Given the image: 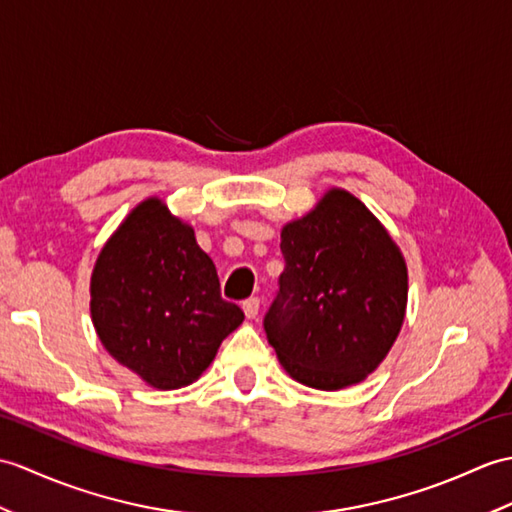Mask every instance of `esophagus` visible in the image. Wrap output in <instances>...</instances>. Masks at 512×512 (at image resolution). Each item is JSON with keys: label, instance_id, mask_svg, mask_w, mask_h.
<instances>
[{"label": "esophagus", "instance_id": "esophagus-1", "mask_svg": "<svg viewBox=\"0 0 512 512\" xmlns=\"http://www.w3.org/2000/svg\"><path fill=\"white\" fill-rule=\"evenodd\" d=\"M242 310H244L246 318H257V314H259V299H257V296H251V299H246L242 303Z\"/></svg>", "mask_w": 512, "mask_h": 512}]
</instances>
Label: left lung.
Returning <instances> with one entry per match:
<instances>
[{
    "label": "left lung",
    "mask_w": 512,
    "mask_h": 512,
    "mask_svg": "<svg viewBox=\"0 0 512 512\" xmlns=\"http://www.w3.org/2000/svg\"><path fill=\"white\" fill-rule=\"evenodd\" d=\"M285 268L264 329L296 382L318 390L360 384L397 340L408 268L388 231L355 196L329 189L281 231Z\"/></svg>",
    "instance_id": "left-lung-1"
}]
</instances>
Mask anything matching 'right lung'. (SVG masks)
<instances>
[{
    "label": "right lung",
    "instance_id": "1",
    "mask_svg": "<svg viewBox=\"0 0 512 512\" xmlns=\"http://www.w3.org/2000/svg\"><path fill=\"white\" fill-rule=\"evenodd\" d=\"M91 318L117 362L152 388L174 390L196 382L244 312L220 296L194 229L148 198L95 261Z\"/></svg>",
    "mask_w": 512,
    "mask_h": 512
}]
</instances>
